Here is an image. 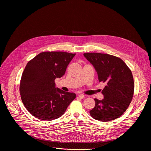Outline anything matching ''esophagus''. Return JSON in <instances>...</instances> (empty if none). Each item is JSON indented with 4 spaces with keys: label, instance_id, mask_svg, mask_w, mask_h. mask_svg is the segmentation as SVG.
<instances>
[{
    "label": "esophagus",
    "instance_id": "34e87169",
    "mask_svg": "<svg viewBox=\"0 0 151 151\" xmlns=\"http://www.w3.org/2000/svg\"><path fill=\"white\" fill-rule=\"evenodd\" d=\"M78 97H79L80 99H83L84 98V95L83 94H80L78 95Z\"/></svg>",
    "mask_w": 151,
    "mask_h": 151
}]
</instances>
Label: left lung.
<instances>
[{"mask_svg": "<svg viewBox=\"0 0 151 151\" xmlns=\"http://www.w3.org/2000/svg\"><path fill=\"white\" fill-rule=\"evenodd\" d=\"M84 56L93 65L99 81L105 84L101 92L104 99H94L95 106L90 110V115L102 122L119 118L132 99L134 83L132 72L119 58L97 52L84 53Z\"/></svg>", "mask_w": 151, "mask_h": 151, "instance_id": "1", "label": "left lung"}]
</instances>
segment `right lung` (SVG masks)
I'll return each mask as SVG.
<instances>
[{"label": "right lung", "instance_id": "right-lung-1", "mask_svg": "<svg viewBox=\"0 0 151 151\" xmlns=\"http://www.w3.org/2000/svg\"><path fill=\"white\" fill-rule=\"evenodd\" d=\"M76 54L45 51L30 60L22 74L20 93L23 104L37 118L51 121L64 114L76 98L74 93L56 88L55 79L65 75Z\"/></svg>", "mask_w": 151, "mask_h": 151}]
</instances>
